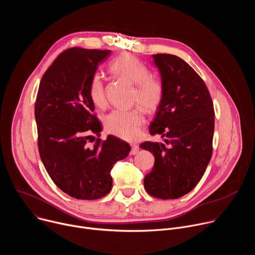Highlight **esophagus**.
<instances>
[{"instance_id":"1","label":"esophagus","mask_w":255,"mask_h":255,"mask_svg":"<svg viewBox=\"0 0 255 255\" xmlns=\"http://www.w3.org/2000/svg\"><path fill=\"white\" fill-rule=\"evenodd\" d=\"M139 151V146L138 145H132V149L130 151V155H135Z\"/></svg>"}]
</instances>
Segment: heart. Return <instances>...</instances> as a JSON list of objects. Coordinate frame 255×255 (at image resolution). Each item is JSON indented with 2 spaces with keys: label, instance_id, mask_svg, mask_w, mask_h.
Returning <instances> with one entry per match:
<instances>
[{
  "label": "heart",
  "instance_id": "1",
  "mask_svg": "<svg viewBox=\"0 0 255 255\" xmlns=\"http://www.w3.org/2000/svg\"><path fill=\"white\" fill-rule=\"evenodd\" d=\"M111 70L117 76L135 85L133 101L146 112L155 111L163 96V86L159 79L150 75L149 68L130 53H124L110 64ZM89 96L92 103L99 107L106 106L104 79L95 72L89 84ZM106 130L119 138L135 140L142 133L144 118L135 110H114L104 119Z\"/></svg>",
  "mask_w": 255,
  "mask_h": 255
}]
</instances>
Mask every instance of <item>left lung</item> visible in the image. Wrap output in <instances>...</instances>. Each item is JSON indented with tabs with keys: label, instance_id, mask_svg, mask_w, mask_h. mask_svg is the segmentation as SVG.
Here are the masks:
<instances>
[{
	"label": "left lung",
	"instance_id": "obj_1",
	"mask_svg": "<svg viewBox=\"0 0 255 255\" xmlns=\"http://www.w3.org/2000/svg\"><path fill=\"white\" fill-rule=\"evenodd\" d=\"M152 58L163 96L149 133L160 135L164 142L140 144L155 159L144 188L154 198L177 199L198 185L211 160L214 106L204 81L185 60L172 54Z\"/></svg>",
	"mask_w": 255,
	"mask_h": 255
}]
</instances>
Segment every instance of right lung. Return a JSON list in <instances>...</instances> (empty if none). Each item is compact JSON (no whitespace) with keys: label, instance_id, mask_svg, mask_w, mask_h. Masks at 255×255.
<instances>
[{"label":"right lung","instance_id":"obj_1","mask_svg":"<svg viewBox=\"0 0 255 255\" xmlns=\"http://www.w3.org/2000/svg\"><path fill=\"white\" fill-rule=\"evenodd\" d=\"M111 50L69 48L43 75L35 103L41 160L53 183L78 200H97L112 189L111 169L131 148L109 135L88 144L103 129L89 96V84Z\"/></svg>","mask_w":255,"mask_h":255}]
</instances>
